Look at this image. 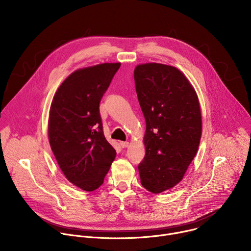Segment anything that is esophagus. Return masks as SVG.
I'll use <instances>...</instances> for the list:
<instances>
[{
    "mask_svg": "<svg viewBox=\"0 0 251 251\" xmlns=\"http://www.w3.org/2000/svg\"><path fill=\"white\" fill-rule=\"evenodd\" d=\"M120 146L122 148H127L129 146V142H120Z\"/></svg>",
    "mask_w": 251,
    "mask_h": 251,
    "instance_id": "obj_1",
    "label": "esophagus"
}]
</instances>
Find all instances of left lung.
Returning <instances> with one entry per match:
<instances>
[{
    "mask_svg": "<svg viewBox=\"0 0 251 251\" xmlns=\"http://www.w3.org/2000/svg\"><path fill=\"white\" fill-rule=\"evenodd\" d=\"M134 79L146 120V154L138 167L141 184L160 194L183 180L198 153L202 124L200 101L190 80L172 65L138 64Z\"/></svg>",
    "mask_w": 251,
    "mask_h": 251,
    "instance_id": "8db88e82",
    "label": "left lung"
}]
</instances>
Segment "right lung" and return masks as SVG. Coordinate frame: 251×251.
Here are the masks:
<instances>
[{
	"instance_id": "obj_1",
	"label": "right lung",
	"mask_w": 251,
	"mask_h": 251,
	"mask_svg": "<svg viewBox=\"0 0 251 251\" xmlns=\"http://www.w3.org/2000/svg\"><path fill=\"white\" fill-rule=\"evenodd\" d=\"M120 65L100 63L74 71L51 101L50 148L65 177L85 192L103 184L116 156L103 134L99 103Z\"/></svg>"
}]
</instances>
